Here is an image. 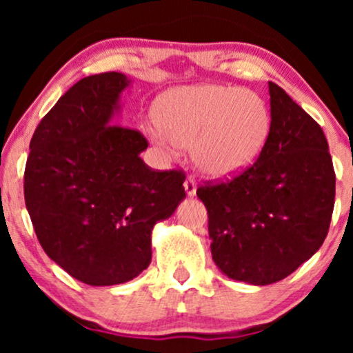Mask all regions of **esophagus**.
I'll use <instances>...</instances> for the list:
<instances>
[{
	"label": "esophagus",
	"mask_w": 353,
	"mask_h": 353,
	"mask_svg": "<svg viewBox=\"0 0 353 353\" xmlns=\"http://www.w3.org/2000/svg\"><path fill=\"white\" fill-rule=\"evenodd\" d=\"M184 189H185V192H188V196H194V194H196L197 184H196V179H194L192 176H189L188 179H185Z\"/></svg>",
	"instance_id": "obj_1"
}]
</instances>
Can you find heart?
Returning <instances> with one entry per match:
<instances>
[{
	"label": "heart",
	"mask_w": 353,
	"mask_h": 353,
	"mask_svg": "<svg viewBox=\"0 0 353 353\" xmlns=\"http://www.w3.org/2000/svg\"><path fill=\"white\" fill-rule=\"evenodd\" d=\"M148 132L171 149L192 145V156L210 177H230L257 159L270 132V111L250 89L221 84L182 86L157 103Z\"/></svg>",
	"instance_id": "1"
}]
</instances>
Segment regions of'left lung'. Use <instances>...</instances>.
<instances>
[{
	"mask_svg": "<svg viewBox=\"0 0 353 353\" xmlns=\"http://www.w3.org/2000/svg\"><path fill=\"white\" fill-rule=\"evenodd\" d=\"M270 132L257 161L230 181L197 189L210 252L234 281L269 285L320 249L335 201V171L322 128L269 83Z\"/></svg>",
	"mask_w": 353,
	"mask_h": 353,
	"instance_id": "obj_1",
	"label": "left lung"
}]
</instances>
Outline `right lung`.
Instances as JSON below:
<instances>
[{
	"instance_id": "add662e5",
	"label": "right lung",
	"mask_w": 353,
	"mask_h": 353,
	"mask_svg": "<svg viewBox=\"0 0 353 353\" xmlns=\"http://www.w3.org/2000/svg\"><path fill=\"white\" fill-rule=\"evenodd\" d=\"M129 81L83 78L43 117L30 143L24 201L48 257L88 285H116L151 264V232L185 197V174L139 157L148 141L117 119Z\"/></svg>"
}]
</instances>
